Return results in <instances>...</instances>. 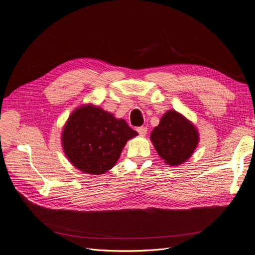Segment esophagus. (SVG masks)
Instances as JSON below:
<instances>
[{"instance_id": "obj_1", "label": "esophagus", "mask_w": 255, "mask_h": 255, "mask_svg": "<svg viewBox=\"0 0 255 255\" xmlns=\"http://www.w3.org/2000/svg\"><path fill=\"white\" fill-rule=\"evenodd\" d=\"M137 131H138L140 136H145L146 133H147V128H145V127L137 128Z\"/></svg>"}]
</instances>
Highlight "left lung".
<instances>
[{
    "label": "left lung",
    "mask_w": 255,
    "mask_h": 255,
    "mask_svg": "<svg viewBox=\"0 0 255 255\" xmlns=\"http://www.w3.org/2000/svg\"><path fill=\"white\" fill-rule=\"evenodd\" d=\"M150 140L166 164L176 166L191 157L199 143V131L188 119L170 110L152 129Z\"/></svg>",
    "instance_id": "obj_1"
}]
</instances>
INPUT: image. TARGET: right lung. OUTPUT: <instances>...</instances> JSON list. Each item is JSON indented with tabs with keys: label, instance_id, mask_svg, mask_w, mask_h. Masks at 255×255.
Returning <instances> with one entry per match:
<instances>
[{
	"label": "right lung",
	"instance_id": "1",
	"mask_svg": "<svg viewBox=\"0 0 255 255\" xmlns=\"http://www.w3.org/2000/svg\"><path fill=\"white\" fill-rule=\"evenodd\" d=\"M137 135L126 120L99 107L86 105L70 115L62 144L73 166L85 174L101 175L116 164L128 140Z\"/></svg>",
	"mask_w": 255,
	"mask_h": 255
}]
</instances>
